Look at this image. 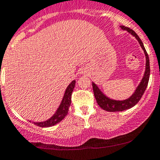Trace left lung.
Listing matches in <instances>:
<instances>
[{"label":"left lung","mask_w":160,"mask_h":160,"mask_svg":"<svg viewBox=\"0 0 160 160\" xmlns=\"http://www.w3.org/2000/svg\"><path fill=\"white\" fill-rule=\"evenodd\" d=\"M121 28L122 29V30H126L127 31H128L129 33H131L132 35L134 36V37L136 38L137 40L138 41V42H139L140 45H141V47L142 48V49L144 50V54H145L146 57L145 71H144V77H143L142 80H141V82H140L139 86H138V88H137L136 90H135L134 93H133L130 98L124 100H115L108 98V97H106V96L100 90V89L97 87V86L95 83L92 82L94 97H95L96 100H97L98 105L100 106L102 109H104V110L107 111V112H122V111L127 110V109L131 108L133 106L136 105L138 102H139V100H141L143 94H144V91H145L146 88H147L150 76L149 57H148V55L147 52H146L145 48H144V45H143L141 40L140 39V38L138 37V34H137L133 30L129 28V27H125V26H121Z\"/></svg>","instance_id":"8db88e82"}]
</instances>
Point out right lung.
Returning a JSON list of instances; mask_svg holds the SVG:
<instances>
[{
  "mask_svg": "<svg viewBox=\"0 0 160 160\" xmlns=\"http://www.w3.org/2000/svg\"><path fill=\"white\" fill-rule=\"evenodd\" d=\"M74 86H75V81L74 80V81L71 82V84L67 88L64 95H63L61 104H60V107L58 108V109H57V111H56V113L54 114L53 116H52L47 121L33 123L36 126H38V127H52V126H54V125L57 124L60 121H62L65 118V116L68 115L69 107L71 103V94H72L73 90L74 89Z\"/></svg>",
  "mask_w": 160,
  "mask_h": 160,
  "instance_id": "add662e5",
  "label": "right lung"
}]
</instances>
